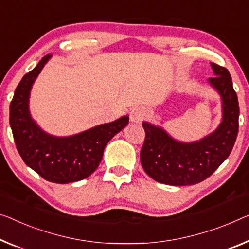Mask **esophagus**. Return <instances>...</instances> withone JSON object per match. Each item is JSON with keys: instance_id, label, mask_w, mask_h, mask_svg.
Returning a JSON list of instances; mask_svg holds the SVG:
<instances>
[{"instance_id": "obj_1", "label": "esophagus", "mask_w": 249, "mask_h": 249, "mask_svg": "<svg viewBox=\"0 0 249 249\" xmlns=\"http://www.w3.org/2000/svg\"><path fill=\"white\" fill-rule=\"evenodd\" d=\"M146 116H147V109L142 106L133 107L131 111H130V120L132 122H136V124H139V122L142 121Z\"/></svg>"}]
</instances>
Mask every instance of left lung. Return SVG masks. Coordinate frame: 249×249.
<instances>
[{
	"mask_svg": "<svg viewBox=\"0 0 249 249\" xmlns=\"http://www.w3.org/2000/svg\"><path fill=\"white\" fill-rule=\"evenodd\" d=\"M208 81L221 97L223 120L215 131L195 142L175 140L162 128L142 122L146 132L140 161L148 176L171 186L195 185L213 174L231 154L238 133V98L226 68L210 63Z\"/></svg>",
	"mask_w": 249,
	"mask_h": 249,
	"instance_id": "8db88e82",
	"label": "left lung"
}]
</instances>
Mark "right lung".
I'll use <instances>...</instances> for the list:
<instances>
[{"label": "right lung", "mask_w": 249, "mask_h": 249, "mask_svg": "<svg viewBox=\"0 0 249 249\" xmlns=\"http://www.w3.org/2000/svg\"><path fill=\"white\" fill-rule=\"evenodd\" d=\"M51 56H43L18 85L10 105V125L15 146L26 166L45 180L69 183L82 180L97 169L107 143L128 124L129 117L70 137L44 132L30 114L29 99L36 76Z\"/></svg>", "instance_id": "obj_1"}]
</instances>
